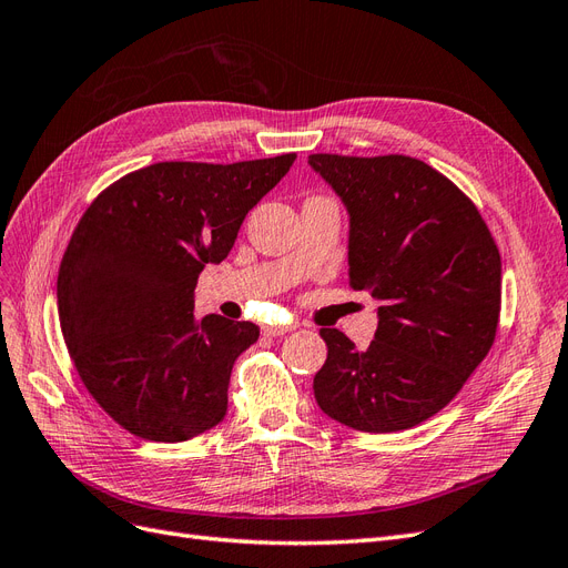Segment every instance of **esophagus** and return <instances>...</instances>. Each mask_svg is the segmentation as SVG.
Returning <instances> with one entry per match:
<instances>
[{"mask_svg":"<svg viewBox=\"0 0 568 568\" xmlns=\"http://www.w3.org/2000/svg\"><path fill=\"white\" fill-rule=\"evenodd\" d=\"M291 329H294V326H288V324H267L263 332L267 336H282V334H288Z\"/></svg>","mask_w":568,"mask_h":568,"instance_id":"34e87169","label":"esophagus"}]
</instances>
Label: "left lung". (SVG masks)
I'll return each mask as SVG.
<instances>
[{
  "instance_id": "left-lung-1",
  "label": "left lung",
  "mask_w": 568,
  "mask_h": 568,
  "mask_svg": "<svg viewBox=\"0 0 568 568\" xmlns=\"http://www.w3.org/2000/svg\"><path fill=\"white\" fill-rule=\"evenodd\" d=\"M307 165L348 213L351 286L379 303L367 351L320 329L315 400L355 432H405L448 405L488 355L500 253L476 205L417 159L313 153Z\"/></svg>"
}]
</instances>
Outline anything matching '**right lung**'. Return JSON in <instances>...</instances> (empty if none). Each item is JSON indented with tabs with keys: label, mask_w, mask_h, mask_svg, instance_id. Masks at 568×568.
<instances>
[{
	"label": "right lung",
	"mask_w": 568,
	"mask_h": 568,
	"mask_svg": "<svg viewBox=\"0 0 568 568\" xmlns=\"http://www.w3.org/2000/svg\"><path fill=\"white\" fill-rule=\"evenodd\" d=\"M294 161L156 163L82 215L57 282L61 332L92 398L130 434L182 443L225 419L232 367L261 329L220 315L196 322L192 296Z\"/></svg>",
	"instance_id": "obj_1"
}]
</instances>
